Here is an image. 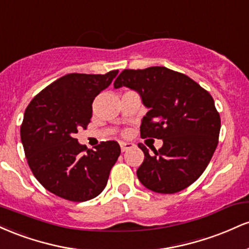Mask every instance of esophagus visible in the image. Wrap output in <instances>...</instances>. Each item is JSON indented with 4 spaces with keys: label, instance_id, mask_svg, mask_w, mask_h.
Segmentation results:
<instances>
[{
    "label": "esophagus",
    "instance_id": "34e87169",
    "mask_svg": "<svg viewBox=\"0 0 249 249\" xmlns=\"http://www.w3.org/2000/svg\"><path fill=\"white\" fill-rule=\"evenodd\" d=\"M119 145H121L122 152H125V151L130 150V148H132L134 146V144H132V142H119Z\"/></svg>",
    "mask_w": 249,
    "mask_h": 249
}]
</instances>
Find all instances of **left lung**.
<instances>
[{
	"label": "left lung",
	"instance_id": "8db88e82",
	"mask_svg": "<svg viewBox=\"0 0 249 249\" xmlns=\"http://www.w3.org/2000/svg\"><path fill=\"white\" fill-rule=\"evenodd\" d=\"M137 91L148 108L142 119V138L162 139L153 153L138 144L144 161L139 181L157 193L182 191L201 176L218 146L220 116L212 96L184 73L165 67L124 70L113 83Z\"/></svg>",
	"mask_w": 249,
	"mask_h": 249
}]
</instances>
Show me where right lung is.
Wrapping results in <instances>:
<instances>
[{
	"label": "right lung",
	"instance_id": "1",
	"mask_svg": "<svg viewBox=\"0 0 249 249\" xmlns=\"http://www.w3.org/2000/svg\"><path fill=\"white\" fill-rule=\"evenodd\" d=\"M118 70L105 75L69 73L48 85L25 108L21 141L35 178L51 193L70 201L96 198L107 186L121 154L115 141L88 150L73 134L87 127L92 102Z\"/></svg>",
	"mask_w": 249,
	"mask_h": 249
}]
</instances>
